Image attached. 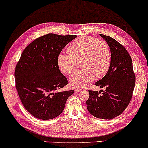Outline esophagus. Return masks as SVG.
<instances>
[{"label":"esophagus","instance_id":"1","mask_svg":"<svg viewBox=\"0 0 148 148\" xmlns=\"http://www.w3.org/2000/svg\"><path fill=\"white\" fill-rule=\"evenodd\" d=\"M81 90H82V88H78L75 89V92H81Z\"/></svg>","mask_w":148,"mask_h":148}]
</instances>
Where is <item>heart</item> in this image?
Instances as JSON below:
<instances>
[{
    "label": "heart",
    "instance_id": "b5f03b06",
    "mask_svg": "<svg viewBox=\"0 0 148 148\" xmlns=\"http://www.w3.org/2000/svg\"><path fill=\"white\" fill-rule=\"evenodd\" d=\"M67 52V54H60L57 58L58 66L62 72L73 73L81 60L83 67L70 77L69 82L73 87L86 86L95 77H104L110 68L111 51L104 40L89 36L80 37L69 44Z\"/></svg>",
    "mask_w": 148,
    "mask_h": 148
}]
</instances>
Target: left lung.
I'll use <instances>...</instances> for the list:
<instances>
[{
    "label": "left lung",
    "instance_id": "1",
    "mask_svg": "<svg viewBox=\"0 0 148 148\" xmlns=\"http://www.w3.org/2000/svg\"><path fill=\"white\" fill-rule=\"evenodd\" d=\"M105 40L111 51L110 68L103 79L95 85L105 88L101 92L89 90L87 109L94 117L111 120L120 115L133 97L136 77L133 62L125 48L110 36L99 34Z\"/></svg>",
    "mask_w": 148,
    "mask_h": 148
}]
</instances>
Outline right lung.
<instances>
[{
	"mask_svg": "<svg viewBox=\"0 0 148 148\" xmlns=\"http://www.w3.org/2000/svg\"><path fill=\"white\" fill-rule=\"evenodd\" d=\"M76 35L48 34L36 39L24 50L15 70V88L23 105L41 120H51L63 112L74 90L56 92L68 84L57 58Z\"/></svg>",
	"mask_w": 148,
	"mask_h": 148,
	"instance_id": "add662e5",
	"label": "right lung"
}]
</instances>
